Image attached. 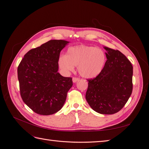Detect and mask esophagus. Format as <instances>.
Wrapping results in <instances>:
<instances>
[{
  "label": "esophagus",
  "instance_id": "esophagus-1",
  "mask_svg": "<svg viewBox=\"0 0 149 149\" xmlns=\"http://www.w3.org/2000/svg\"><path fill=\"white\" fill-rule=\"evenodd\" d=\"M72 80H73V83H76V82H77L78 81H79V79L78 78L73 77V79H72Z\"/></svg>",
  "mask_w": 149,
  "mask_h": 149
}]
</instances>
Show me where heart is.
Returning <instances> with one entry per match:
<instances>
[{
	"mask_svg": "<svg viewBox=\"0 0 149 149\" xmlns=\"http://www.w3.org/2000/svg\"><path fill=\"white\" fill-rule=\"evenodd\" d=\"M106 55L100 48L88 45L71 47L68 49L67 55L58 58V65L65 71L74 70L78 66L81 76L86 78H93L100 74L105 66Z\"/></svg>",
	"mask_w": 149,
	"mask_h": 149,
	"instance_id": "obj_1",
	"label": "heart"
}]
</instances>
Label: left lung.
<instances>
[{"instance_id":"left-lung-1","label":"left lung","mask_w":149,"mask_h":149,"mask_svg":"<svg viewBox=\"0 0 149 149\" xmlns=\"http://www.w3.org/2000/svg\"><path fill=\"white\" fill-rule=\"evenodd\" d=\"M104 48L107 60L101 73L88 79L86 99L98 113L113 114L123 109L131 95L133 67L119 50Z\"/></svg>"}]
</instances>
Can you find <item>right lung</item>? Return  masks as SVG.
I'll use <instances>...</instances> for the list:
<instances>
[{"instance_id": "1", "label": "right lung", "mask_w": 149, "mask_h": 149, "mask_svg": "<svg viewBox=\"0 0 149 149\" xmlns=\"http://www.w3.org/2000/svg\"><path fill=\"white\" fill-rule=\"evenodd\" d=\"M69 42L52 40L30 49L17 68L22 100L35 113L48 116L59 111L73 86L72 78L58 72L60 52Z\"/></svg>"}]
</instances>
